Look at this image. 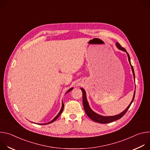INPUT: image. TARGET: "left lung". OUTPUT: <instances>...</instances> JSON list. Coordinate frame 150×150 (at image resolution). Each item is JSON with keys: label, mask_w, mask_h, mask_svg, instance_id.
Returning <instances> with one entry per match:
<instances>
[{"label": "left lung", "mask_w": 150, "mask_h": 150, "mask_svg": "<svg viewBox=\"0 0 150 150\" xmlns=\"http://www.w3.org/2000/svg\"><path fill=\"white\" fill-rule=\"evenodd\" d=\"M116 46L119 49V50H121L123 52H125L126 53H127V57H128V60H129V62L130 63L131 65V68H132V73H133V75H134V78L135 79V73H134V68H133V67L132 66L131 63V60H130V57H129V54H128V53L127 52V51L126 50V49L123 47H122L120 45L119 42H116ZM82 92V103H83V108H84V110H85V113H86V114L87 115V116L91 119L93 120V121L96 122H98V123H111L113 121H115L116 120H118V119H120L122 117H123L125 113H126V112L127 111V110L129 109V108H130V106L131 105V104L132 103L134 100V98H135V90L134 91V96H133V98H132V100L131 101V103L129 104V105L127 106V108L123 111L121 113L119 114V115H115V116H101V115H100L96 113H95L94 111H93L91 110V109L90 108V107L89 105V104L88 103V101H87V96H86V93H85V91L84 90L83 88H81Z\"/></svg>", "instance_id": "8db88e82"}]
</instances>
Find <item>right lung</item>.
I'll return each mask as SVG.
<instances>
[{"mask_svg": "<svg viewBox=\"0 0 150 150\" xmlns=\"http://www.w3.org/2000/svg\"><path fill=\"white\" fill-rule=\"evenodd\" d=\"M73 89V88H70L67 92V93L66 94H67L68 93H69L70 91H71ZM63 109H64V104H63V101H62V108H61V109H60V112H59V113L57 114V115L52 120H51L50 122H49V123H40V124H39V125H47V124H50V123H52V122H53L54 120H56L58 117H59V116H60V115L62 113V112H63Z\"/></svg>", "mask_w": 150, "mask_h": 150, "instance_id": "1", "label": "right lung"}]
</instances>
